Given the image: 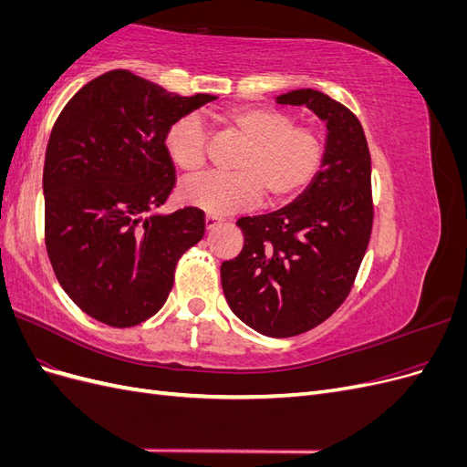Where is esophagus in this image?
Instances as JSON below:
<instances>
[{"instance_id":"obj_1","label":"esophagus","mask_w":467,"mask_h":467,"mask_svg":"<svg viewBox=\"0 0 467 467\" xmlns=\"http://www.w3.org/2000/svg\"><path fill=\"white\" fill-rule=\"evenodd\" d=\"M204 222H206V230H212V228H216L218 223H222V222H223V218L214 216V214H206Z\"/></svg>"}]
</instances>
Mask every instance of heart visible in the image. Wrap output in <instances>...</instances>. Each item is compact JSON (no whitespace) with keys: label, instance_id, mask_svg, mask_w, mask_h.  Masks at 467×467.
<instances>
[{"label":"heart","instance_id":"obj_1","mask_svg":"<svg viewBox=\"0 0 467 467\" xmlns=\"http://www.w3.org/2000/svg\"><path fill=\"white\" fill-rule=\"evenodd\" d=\"M220 122L245 142L234 165L237 173L185 181L179 189L182 202L208 214H230L255 208L263 194L268 206H286L314 185L325 163V142L314 126L268 105L232 107L222 112ZM163 148L182 173L202 171L208 160L202 120L185 115L169 124Z\"/></svg>","mask_w":467,"mask_h":467}]
</instances>
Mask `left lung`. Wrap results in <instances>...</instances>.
<instances>
[{
    "label": "left lung",
    "mask_w": 467,
    "mask_h": 467,
    "mask_svg": "<svg viewBox=\"0 0 467 467\" xmlns=\"http://www.w3.org/2000/svg\"><path fill=\"white\" fill-rule=\"evenodd\" d=\"M327 122L314 185L273 214L239 218L244 249L222 263L232 312L261 335L285 338L329 319L355 285L374 223L372 160L360 120L335 99L298 89L276 99Z\"/></svg>",
    "instance_id": "1"
}]
</instances>
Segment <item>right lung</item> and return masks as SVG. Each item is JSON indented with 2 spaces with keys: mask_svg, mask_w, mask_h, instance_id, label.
I'll list each match as a JSON object with an SVG mask.
<instances>
[{
  "mask_svg": "<svg viewBox=\"0 0 467 467\" xmlns=\"http://www.w3.org/2000/svg\"><path fill=\"white\" fill-rule=\"evenodd\" d=\"M214 95L181 97L115 69L83 86L52 126L45 175V244L72 302L110 327L155 316L179 259L206 232L204 212H151L177 175L163 136Z\"/></svg>",
  "mask_w": 467,
  "mask_h": 467,
  "instance_id": "add662e5",
  "label": "right lung"
}]
</instances>
